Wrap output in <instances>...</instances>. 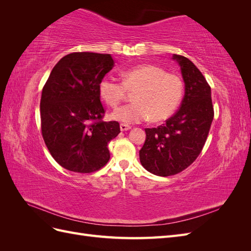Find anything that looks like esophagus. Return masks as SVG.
Returning a JSON list of instances; mask_svg holds the SVG:
<instances>
[{
    "label": "esophagus",
    "mask_w": 251,
    "mask_h": 251,
    "mask_svg": "<svg viewBox=\"0 0 251 251\" xmlns=\"http://www.w3.org/2000/svg\"><path fill=\"white\" fill-rule=\"evenodd\" d=\"M120 130L123 131V132H125V131H128V130H131V126H127V125H126V124H121V125H120Z\"/></svg>",
    "instance_id": "34e87169"
}]
</instances>
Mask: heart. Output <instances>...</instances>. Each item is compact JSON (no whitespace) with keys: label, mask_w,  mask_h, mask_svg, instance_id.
I'll list each match as a JSON object with an SVG mask.
<instances>
[{"label":"heart","mask_w":251,"mask_h":251,"mask_svg":"<svg viewBox=\"0 0 251 251\" xmlns=\"http://www.w3.org/2000/svg\"><path fill=\"white\" fill-rule=\"evenodd\" d=\"M123 82L107 76L100 82V94L104 102L116 108L127 95L134 93V102L118 108L111 117L125 124H139L151 118L154 123L169 118L183 95V82L177 74L165 72L154 65H140L121 72Z\"/></svg>","instance_id":"obj_1"}]
</instances>
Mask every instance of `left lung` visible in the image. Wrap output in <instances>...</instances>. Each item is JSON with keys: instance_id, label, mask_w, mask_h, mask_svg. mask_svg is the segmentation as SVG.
I'll list each match as a JSON object with an SVG mask.
<instances>
[{"instance_id": "1", "label": "left lung", "mask_w": 251, "mask_h": 251, "mask_svg": "<svg viewBox=\"0 0 251 251\" xmlns=\"http://www.w3.org/2000/svg\"><path fill=\"white\" fill-rule=\"evenodd\" d=\"M181 69L185 92L180 109L166 123L146 128L139 151L142 166L157 176L176 175L191 165L207 139L214 119L211 91L203 74L185 56L173 54Z\"/></svg>"}]
</instances>
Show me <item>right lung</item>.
I'll return each instance as SVG.
<instances>
[{
  "instance_id": "1",
  "label": "right lung",
  "mask_w": 251,
  "mask_h": 251,
  "mask_svg": "<svg viewBox=\"0 0 251 251\" xmlns=\"http://www.w3.org/2000/svg\"><path fill=\"white\" fill-rule=\"evenodd\" d=\"M110 54L73 52L53 68L41 98L45 143L64 169L93 173L108 163V143L120 133L117 121H103L100 82L112 70Z\"/></svg>"
}]
</instances>
